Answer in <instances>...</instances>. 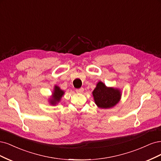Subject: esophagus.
I'll return each mask as SVG.
<instances>
[{"label":"esophagus","mask_w":161,"mask_h":161,"mask_svg":"<svg viewBox=\"0 0 161 161\" xmlns=\"http://www.w3.org/2000/svg\"><path fill=\"white\" fill-rule=\"evenodd\" d=\"M84 88L81 87V88H80V89H77L76 90V92L77 93H82L83 92H84Z\"/></svg>","instance_id":"obj_1"}]
</instances>
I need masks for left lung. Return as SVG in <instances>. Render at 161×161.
<instances>
[{"label": "left lung", "instance_id": "1", "mask_svg": "<svg viewBox=\"0 0 161 161\" xmlns=\"http://www.w3.org/2000/svg\"><path fill=\"white\" fill-rule=\"evenodd\" d=\"M94 102L100 108H110L120 100L121 92L114 87H107L103 82L99 81L92 92Z\"/></svg>", "mask_w": 161, "mask_h": 161}]
</instances>
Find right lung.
Segmentation results:
<instances>
[{"label":"right lung","instance_id":"right-lung-1","mask_svg":"<svg viewBox=\"0 0 161 161\" xmlns=\"http://www.w3.org/2000/svg\"><path fill=\"white\" fill-rule=\"evenodd\" d=\"M64 91L60 89V87L58 86H55L54 90L53 92L52 96L49 98V103L51 105L55 106L57 103L61 101L62 96L64 94Z\"/></svg>","mask_w":161,"mask_h":161}]
</instances>
